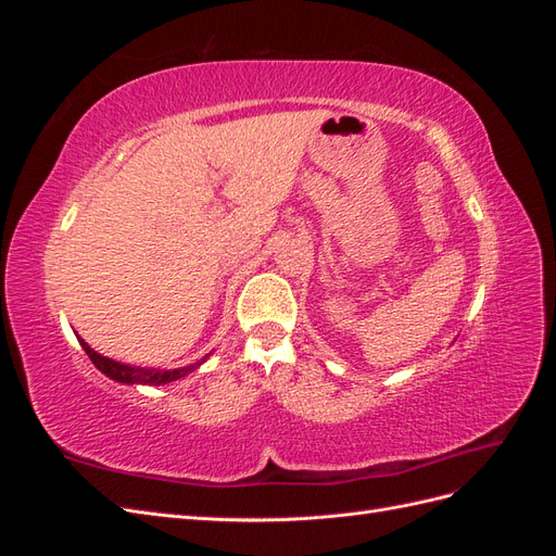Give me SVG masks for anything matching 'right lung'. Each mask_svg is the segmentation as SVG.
<instances>
[{
	"label": "right lung",
	"instance_id": "1",
	"mask_svg": "<svg viewBox=\"0 0 556 556\" xmlns=\"http://www.w3.org/2000/svg\"><path fill=\"white\" fill-rule=\"evenodd\" d=\"M83 350H86V355L92 359V364L102 371L104 376H109L115 382H125V384H166V382H174L178 378H185L188 374L197 371L201 366V362L190 364V366H182V368H172V371H162V368H141V366H129V364H121L115 359L102 357L99 352H94L86 341L78 339Z\"/></svg>",
	"mask_w": 556,
	"mask_h": 556
}]
</instances>
